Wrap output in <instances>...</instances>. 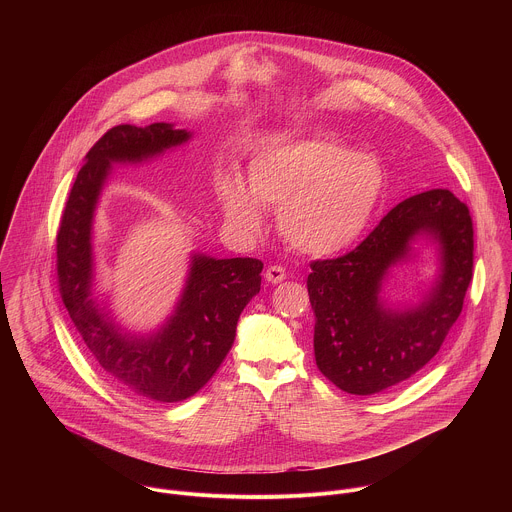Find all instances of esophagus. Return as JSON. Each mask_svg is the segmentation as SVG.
<instances>
[{"mask_svg": "<svg viewBox=\"0 0 512 512\" xmlns=\"http://www.w3.org/2000/svg\"><path fill=\"white\" fill-rule=\"evenodd\" d=\"M264 278H266L268 284H280V282L286 280V270H284L282 266H270V268L266 270Z\"/></svg>", "mask_w": 512, "mask_h": 512, "instance_id": "1", "label": "esophagus"}]
</instances>
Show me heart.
I'll use <instances>...</instances> for the list:
<instances>
[{"mask_svg": "<svg viewBox=\"0 0 512 512\" xmlns=\"http://www.w3.org/2000/svg\"><path fill=\"white\" fill-rule=\"evenodd\" d=\"M384 191V171L366 153L331 142L303 140L270 147L248 163V189L236 179L220 185L226 220L254 236L260 207L280 209L284 238L299 252L331 256L365 232Z\"/></svg>", "mask_w": 512, "mask_h": 512, "instance_id": "1", "label": "heart"}]
</instances>
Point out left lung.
<instances>
[{
    "mask_svg": "<svg viewBox=\"0 0 512 512\" xmlns=\"http://www.w3.org/2000/svg\"><path fill=\"white\" fill-rule=\"evenodd\" d=\"M420 239L437 246L439 276L418 304L381 297L389 270ZM473 278V222L447 189L398 203L349 254L311 262L317 368L341 390L370 396L408 380L438 353Z\"/></svg>",
    "mask_w": 512,
    "mask_h": 512,
    "instance_id": "left-lung-1",
    "label": "left lung"
}]
</instances>
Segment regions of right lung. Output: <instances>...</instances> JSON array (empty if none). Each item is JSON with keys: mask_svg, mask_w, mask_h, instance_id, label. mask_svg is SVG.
I'll use <instances>...</instances> for the list:
<instances>
[{"mask_svg": "<svg viewBox=\"0 0 512 512\" xmlns=\"http://www.w3.org/2000/svg\"><path fill=\"white\" fill-rule=\"evenodd\" d=\"M191 140V132L155 122L108 130L84 157L57 234V276L76 331L112 382L155 402L197 394L217 372L236 337V323L260 292L256 258L193 252L173 313L151 333L118 325L94 292V217L114 163H142Z\"/></svg>", "mask_w": 512, "mask_h": 512, "instance_id": "1", "label": "right lung"}]
</instances>
